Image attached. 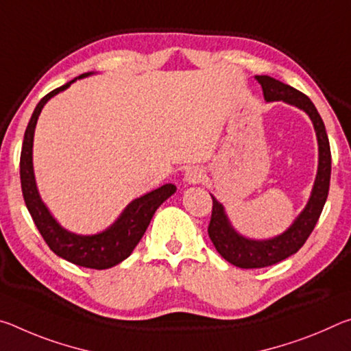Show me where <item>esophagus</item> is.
<instances>
[{"label": "esophagus", "mask_w": 351, "mask_h": 351, "mask_svg": "<svg viewBox=\"0 0 351 351\" xmlns=\"http://www.w3.org/2000/svg\"><path fill=\"white\" fill-rule=\"evenodd\" d=\"M204 171L203 169L199 167H190L186 170V173H184V182L187 184H199L204 181Z\"/></svg>", "instance_id": "obj_1"}]
</instances>
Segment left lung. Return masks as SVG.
I'll list each match as a JSON object with an SVG mask.
<instances>
[{
  "label": "left lung",
  "instance_id": "1",
  "mask_svg": "<svg viewBox=\"0 0 351 351\" xmlns=\"http://www.w3.org/2000/svg\"><path fill=\"white\" fill-rule=\"evenodd\" d=\"M255 80L261 85L266 102H285L306 112L313 122L314 132H316L319 161L316 180H314L311 195L304 210L295 217L293 224L285 232L272 237V239L255 240L241 235L230 223L224 206L213 195H210L213 207L207 232H209L213 246H215L219 255L224 260H228L229 263L243 269L265 268V266L276 265L278 261L288 258L289 255L295 254L304 246V243L313 232L320 213H322L326 197H328L331 176V152L328 136H326L322 117H320L310 97L305 96L304 93L297 91L293 86L285 85L280 80L272 79L269 75H255Z\"/></svg>",
  "mask_w": 351,
  "mask_h": 351
}]
</instances>
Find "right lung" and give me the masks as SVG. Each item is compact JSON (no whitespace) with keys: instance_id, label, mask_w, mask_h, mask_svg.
Returning <instances> with one entry per match:
<instances>
[{"instance_id":"1","label":"right lung","mask_w":351,"mask_h":351,"mask_svg":"<svg viewBox=\"0 0 351 351\" xmlns=\"http://www.w3.org/2000/svg\"><path fill=\"white\" fill-rule=\"evenodd\" d=\"M96 73H85L75 77L63 86L51 91L49 94L40 100L35 106L31 121L27 123L25 141H23L21 158H20V178H21V190L23 197L29 213L34 219L35 226L40 230L47 246L56 252L58 257L71 261L77 266L91 269H108L121 263V261L130 257L133 249L138 246L145 230L150 224L154 212L161 206L165 199L170 198L176 192L175 184H164L148 192L142 197L133 199L121 215L111 226H108L102 232L93 235H80L64 229L52 215L49 207H47L40 197L37 182H35L34 162H32V148H34V134L37 121L43 106L49 100L57 96L58 93L73 85L77 79L90 77Z\"/></svg>"}]
</instances>
